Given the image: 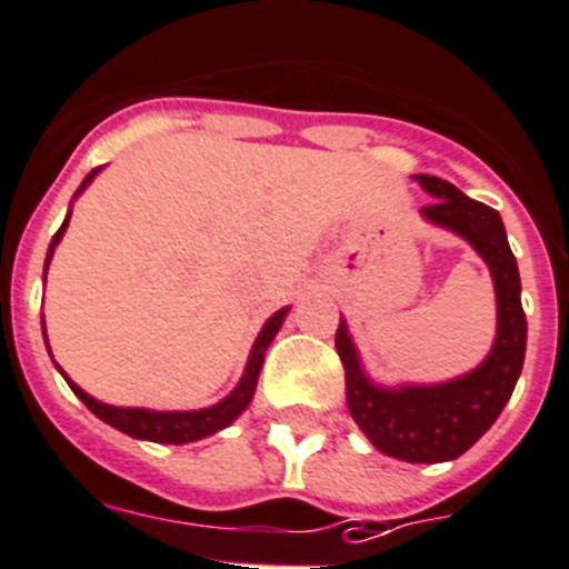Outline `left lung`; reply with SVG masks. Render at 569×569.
Wrapping results in <instances>:
<instances>
[{"label": "left lung", "mask_w": 569, "mask_h": 569, "mask_svg": "<svg viewBox=\"0 0 569 569\" xmlns=\"http://www.w3.org/2000/svg\"><path fill=\"white\" fill-rule=\"evenodd\" d=\"M413 181L436 198L430 207L421 209V218L467 240L489 264L497 299V335L491 351L478 369L456 380L436 386H380L362 369L346 318H340L335 346L346 369V405L366 438L377 450L399 461L441 463L463 456L495 425L511 399L522 375L528 321L519 299L522 284L517 259L508 246L500 214L480 200L467 198L443 178L413 176Z\"/></svg>", "instance_id": "obj_1"}]
</instances>
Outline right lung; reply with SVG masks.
I'll return each instance as SVG.
<instances>
[{
  "label": "right lung",
  "instance_id": "1",
  "mask_svg": "<svg viewBox=\"0 0 569 569\" xmlns=\"http://www.w3.org/2000/svg\"><path fill=\"white\" fill-rule=\"evenodd\" d=\"M100 170L102 167H94V170L83 178V183L78 187L74 198H78V194L83 192L91 181H94V176ZM69 218H72V209H69L67 218H63V223H61V229L56 231V237H52V242H50V251H47V262H44V281H47V268H50V262H52V253H56V246L61 242L63 231H67V226H69ZM288 312H290V307H281V310H276L273 316L264 321V327L259 329L257 340H253V346H251V355H248L246 371H242V377H240V382H237L234 391H231L229 397L220 399L218 405H209V408H200V410H150V408H119V405H106V402H100V399L91 397V393H86L78 382L69 380L58 362H56V369L61 371L63 380H67V386L74 391V397H78L80 402H83L86 408L97 416V419H102L106 425L117 427L119 432H126V436H131V438H142V441H156V443L200 441V438H207V436H212V432H220L223 427H229L231 421H234L237 416L248 408V405H251L253 391H257L259 371H262V362H264V351H268L270 340L276 338V332L281 329V323H284ZM44 343H47V329H44ZM47 349H50V343H47ZM50 357H52V351H50Z\"/></svg>",
  "mask_w": 569,
  "mask_h": 569
}]
</instances>
